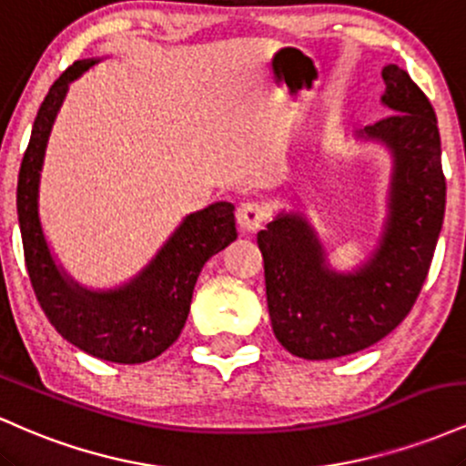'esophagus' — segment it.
<instances>
[{
  "instance_id": "1",
  "label": "esophagus",
  "mask_w": 466,
  "mask_h": 466,
  "mask_svg": "<svg viewBox=\"0 0 466 466\" xmlns=\"http://www.w3.org/2000/svg\"><path fill=\"white\" fill-rule=\"evenodd\" d=\"M267 217H269V212L260 201H245L237 210V221L245 232H256L267 221Z\"/></svg>"
}]
</instances>
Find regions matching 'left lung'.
Segmentation results:
<instances>
[{"label":"left lung","instance_id":"obj_1","mask_svg":"<svg viewBox=\"0 0 466 466\" xmlns=\"http://www.w3.org/2000/svg\"><path fill=\"white\" fill-rule=\"evenodd\" d=\"M381 76V100L392 114L360 136L392 148L394 179L388 226L370 263L357 274H333L313 229L296 215H280L258 232L271 329L302 360L352 355L392 333L434 258L447 197L434 106L399 66L383 67Z\"/></svg>","mask_w":466,"mask_h":466}]
</instances>
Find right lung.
<instances>
[{"mask_svg":"<svg viewBox=\"0 0 466 466\" xmlns=\"http://www.w3.org/2000/svg\"><path fill=\"white\" fill-rule=\"evenodd\" d=\"M96 61H76L55 80L39 106L21 159L17 215L32 289L50 324L69 344L114 363H144L173 346L190 311L192 289L210 256L237 240L232 203H215L181 223L155 260L129 285L92 293L69 282L41 232L36 197L47 136L69 83Z\"/></svg>","mask_w":466,"mask_h":466,"instance_id":"obj_1","label":"right lung"}]
</instances>
